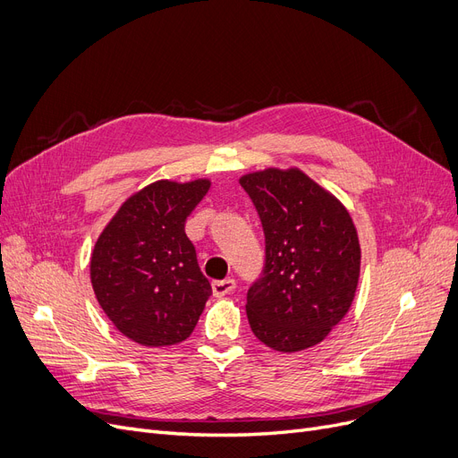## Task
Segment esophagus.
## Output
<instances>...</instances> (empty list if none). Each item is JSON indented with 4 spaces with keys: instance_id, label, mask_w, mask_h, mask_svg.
Listing matches in <instances>:
<instances>
[{
    "instance_id": "34e87169",
    "label": "esophagus",
    "mask_w": 458,
    "mask_h": 458,
    "mask_svg": "<svg viewBox=\"0 0 458 458\" xmlns=\"http://www.w3.org/2000/svg\"><path fill=\"white\" fill-rule=\"evenodd\" d=\"M236 287V282L233 278H225V280H216L212 282V293L214 297H225L229 293H233Z\"/></svg>"
}]
</instances>
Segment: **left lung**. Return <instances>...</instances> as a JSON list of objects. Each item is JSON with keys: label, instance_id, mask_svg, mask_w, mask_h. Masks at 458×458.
Listing matches in <instances>:
<instances>
[{"label": "left lung", "instance_id": "1", "mask_svg": "<svg viewBox=\"0 0 458 458\" xmlns=\"http://www.w3.org/2000/svg\"><path fill=\"white\" fill-rule=\"evenodd\" d=\"M265 233V267L248 289L253 335L282 353L327 338L350 312L360 272L357 229L340 200L301 169L241 176Z\"/></svg>", "mask_w": 458, "mask_h": 458}]
</instances>
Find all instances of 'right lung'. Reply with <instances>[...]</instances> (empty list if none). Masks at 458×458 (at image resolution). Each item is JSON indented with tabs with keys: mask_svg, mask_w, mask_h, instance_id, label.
I'll return each instance as SVG.
<instances>
[{
	"mask_svg": "<svg viewBox=\"0 0 458 458\" xmlns=\"http://www.w3.org/2000/svg\"><path fill=\"white\" fill-rule=\"evenodd\" d=\"M210 180H157L118 208L91 251L89 280L106 318L146 347L184 342L212 295L186 219Z\"/></svg>",
	"mask_w": 458,
	"mask_h": 458,
	"instance_id": "add662e5",
	"label": "right lung"
}]
</instances>
